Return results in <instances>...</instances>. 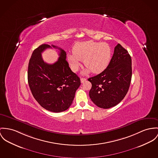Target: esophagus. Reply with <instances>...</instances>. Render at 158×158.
I'll return each instance as SVG.
<instances>
[{
    "label": "esophagus",
    "mask_w": 158,
    "mask_h": 158,
    "mask_svg": "<svg viewBox=\"0 0 158 158\" xmlns=\"http://www.w3.org/2000/svg\"><path fill=\"white\" fill-rule=\"evenodd\" d=\"M86 80V79L84 78V77L81 78V83H84Z\"/></svg>",
    "instance_id": "1"
}]
</instances>
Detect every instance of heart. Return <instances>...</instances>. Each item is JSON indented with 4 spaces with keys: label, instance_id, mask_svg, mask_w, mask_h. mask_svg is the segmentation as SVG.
<instances>
[{
    "label": "heart",
    "instance_id": "heart-1",
    "mask_svg": "<svg viewBox=\"0 0 158 158\" xmlns=\"http://www.w3.org/2000/svg\"><path fill=\"white\" fill-rule=\"evenodd\" d=\"M112 51L106 43L88 41L76 43L73 53L67 55V60L73 72H76L81 61L86 69L84 74L92 72L94 74L103 72L108 67L111 60Z\"/></svg>",
    "mask_w": 158,
    "mask_h": 158
}]
</instances>
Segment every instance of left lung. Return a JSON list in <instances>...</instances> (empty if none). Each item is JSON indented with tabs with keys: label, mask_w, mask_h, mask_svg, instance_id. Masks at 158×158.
Wrapping results in <instances>:
<instances>
[{
	"label": "left lung",
	"mask_w": 158,
	"mask_h": 158,
	"mask_svg": "<svg viewBox=\"0 0 158 158\" xmlns=\"http://www.w3.org/2000/svg\"><path fill=\"white\" fill-rule=\"evenodd\" d=\"M132 73L131 57L128 52L118 44L106 69L88 79L92 84L89 93L91 100L101 108L115 106L126 95Z\"/></svg>",
	"instance_id": "left-lung-1"
}]
</instances>
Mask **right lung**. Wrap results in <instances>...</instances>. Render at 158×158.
<instances>
[{
  "label": "right lung",
  "mask_w": 158,
  "mask_h": 158,
  "mask_svg": "<svg viewBox=\"0 0 158 158\" xmlns=\"http://www.w3.org/2000/svg\"><path fill=\"white\" fill-rule=\"evenodd\" d=\"M52 47L60 50V57L56 62L49 64L43 61L41 53ZM27 80L38 103L53 112L64 111L71 106L81 85L80 78L71 70L66 61V52L57 46L46 44L34 50L29 62Z\"/></svg>",
  "instance_id": "1"
}]
</instances>
